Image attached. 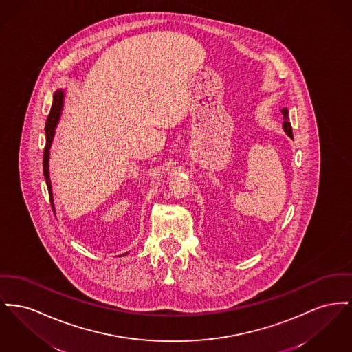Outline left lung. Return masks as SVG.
<instances>
[{
	"mask_svg": "<svg viewBox=\"0 0 352 352\" xmlns=\"http://www.w3.org/2000/svg\"><path fill=\"white\" fill-rule=\"evenodd\" d=\"M282 114H283V129H285V131L287 133V135H289V138H294V135H292V129H291V124H289V110H287V107H283V109H282Z\"/></svg>",
	"mask_w": 352,
	"mask_h": 352,
	"instance_id": "1",
	"label": "left lung"
}]
</instances>
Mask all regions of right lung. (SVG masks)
I'll return each mask as SVG.
<instances>
[{
    "mask_svg": "<svg viewBox=\"0 0 352 352\" xmlns=\"http://www.w3.org/2000/svg\"><path fill=\"white\" fill-rule=\"evenodd\" d=\"M63 106V90H57L54 93L53 97V104H52V110L49 113V117L46 120L45 124V134H46V145L43 150V175H45V181H46V186L49 191V199L54 211V204H53V190H52V184H50V177H49V155H50V146L54 138V133H56V127L58 124V120L61 117V110ZM122 255H127V252H124ZM121 255V256H122Z\"/></svg>",
    "mask_w": 352,
    "mask_h": 352,
    "instance_id": "add662e5",
    "label": "right lung"
}]
</instances>
